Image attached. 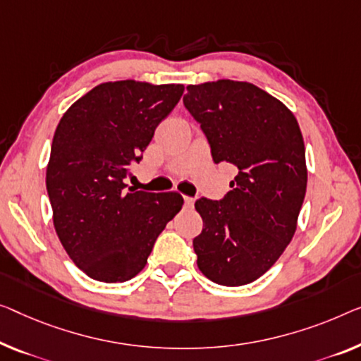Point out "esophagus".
<instances>
[{
  "label": "esophagus",
  "instance_id": "1",
  "mask_svg": "<svg viewBox=\"0 0 361 361\" xmlns=\"http://www.w3.org/2000/svg\"><path fill=\"white\" fill-rule=\"evenodd\" d=\"M185 204L188 207H192V206H195V199L190 197V196H185Z\"/></svg>",
  "mask_w": 361,
  "mask_h": 361
}]
</instances>
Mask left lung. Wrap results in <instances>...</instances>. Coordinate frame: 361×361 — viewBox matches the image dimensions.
I'll list each match as a JSON object with an SVG mask.
<instances>
[{
    "instance_id": "8db88e82",
    "label": "left lung",
    "mask_w": 361,
    "mask_h": 361,
    "mask_svg": "<svg viewBox=\"0 0 361 361\" xmlns=\"http://www.w3.org/2000/svg\"><path fill=\"white\" fill-rule=\"evenodd\" d=\"M183 104L206 134L215 164L238 175L220 201L197 199V267L240 287L266 274L292 241L308 181L297 118L281 100L241 80L191 84Z\"/></svg>"
}]
</instances>
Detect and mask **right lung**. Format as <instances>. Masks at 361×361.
I'll return each mask as SVG.
<instances>
[{
    "label": "right lung",
    "instance_id": "obj_1",
    "mask_svg": "<svg viewBox=\"0 0 361 361\" xmlns=\"http://www.w3.org/2000/svg\"><path fill=\"white\" fill-rule=\"evenodd\" d=\"M185 85L115 80L99 84L58 123L47 165L53 225L80 271L99 282L137 276L155 240L181 211L178 192L126 190L155 128Z\"/></svg>",
    "mask_w": 361,
    "mask_h": 361
}]
</instances>
